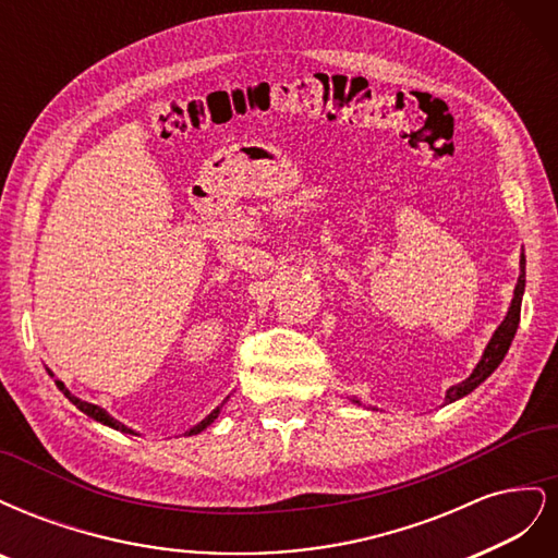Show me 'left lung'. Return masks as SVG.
I'll return each instance as SVG.
<instances>
[{
	"label": "left lung",
	"instance_id": "obj_1",
	"mask_svg": "<svg viewBox=\"0 0 558 558\" xmlns=\"http://www.w3.org/2000/svg\"><path fill=\"white\" fill-rule=\"evenodd\" d=\"M519 269H521V272H519L517 286H514V298H512V305H510V310H508V316H505L502 324L496 328V332H494V337H492V342L486 344V349H484V353H482V361L477 363L475 369H472V375H470L465 381H461V384H456V386L449 388L447 396H445L447 404L475 391V388H477L486 377H492L494 369L502 363L505 353H508V349H510V344H512V340H514V332H517V328H519L521 298H523V289H526V258H523V253H521V260H519ZM353 402H359V400H353Z\"/></svg>",
	"mask_w": 558,
	"mask_h": 558
}]
</instances>
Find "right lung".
Segmentation results:
<instances>
[{
	"label": "right lung",
	"instance_id": "right-lung-1",
	"mask_svg": "<svg viewBox=\"0 0 558 558\" xmlns=\"http://www.w3.org/2000/svg\"><path fill=\"white\" fill-rule=\"evenodd\" d=\"M50 377H53V373H50ZM56 386L60 388V391L70 398V402L72 404H76V408L83 412V414H88L90 418H95V421H99V424H105V426H109V428H113V430H121V433H132L128 426H123L121 421H116L107 410H102V408H97V404H93V402H86V400H81V398H76V396H72L70 393V388H66L60 379H56ZM221 414V408H216L207 418H202L197 426H193L191 430H189V435H197V433H202L205 430L209 424H214V418Z\"/></svg>",
	"mask_w": 558,
	"mask_h": 558
}]
</instances>
